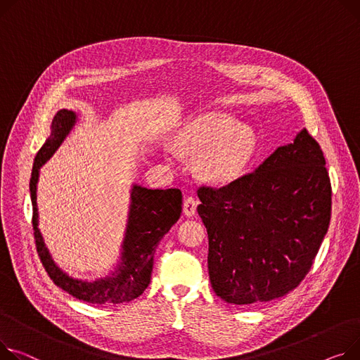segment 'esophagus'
<instances>
[{
    "instance_id": "1",
    "label": "esophagus",
    "mask_w": 360,
    "mask_h": 360,
    "mask_svg": "<svg viewBox=\"0 0 360 360\" xmlns=\"http://www.w3.org/2000/svg\"><path fill=\"white\" fill-rule=\"evenodd\" d=\"M197 200L194 197H186L184 200V205H182V210L185 212V215H188V217H193V215L195 214L197 211Z\"/></svg>"
}]
</instances>
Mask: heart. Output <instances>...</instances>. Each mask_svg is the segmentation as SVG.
Wrapping results in <instances>:
<instances>
[{
  "mask_svg": "<svg viewBox=\"0 0 360 360\" xmlns=\"http://www.w3.org/2000/svg\"><path fill=\"white\" fill-rule=\"evenodd\" d=\"M257 137L245 123L221 111L202 114L188 123L176 137L182 155L197 156L195 169L201 178L227 185L240 178L255 155Z\"/></svg>",
  "mask_w": 360,
  "mask_h": 360,
  "instance_id": "heart-1",
  "label": "heart"
}]
</instances>
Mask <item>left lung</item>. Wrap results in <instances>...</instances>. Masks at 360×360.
<instances>
[{
	"label": "left lung",
	"instance_id": "left-lung-1",
	"mask_svg": "<svg viewBox=\"0 0 360 360\" xmlns=\"http://www.w3.org/2000/svg\"><path fill=\"white\" fill-rule=\"evenodd\" d=\"M215 295L249 305L295 290L313 266L331 217L326 159L305 129L255 172L198 188Z\"/></svg>",
	"mask_w": 360,
	"mask_h": 360
}]
</instances>
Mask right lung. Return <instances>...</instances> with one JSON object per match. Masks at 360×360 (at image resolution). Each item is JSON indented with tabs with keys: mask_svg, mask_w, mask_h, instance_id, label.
<instances>
[{
	"mask_svg": "<svg viewBox=\"0 0 360 360\" xmlns=\"http://www.w3.org/2000/svg\"><path fill=\"white\" fill-rule=\"evenodd\" d=\"M77 122L75 112L60 110L52 122L51 137L46 140L34 158L30 178L33 205V230L36 249L44 271L56 286L69 295L89 304H123L143 294L150 283L153 256L160 238L179 220L182 211V193L178 188L148 189L133 185L129 223L123 242L122 263L111 276L84 282L69 278L52 260L37 227V179L40 166L60 146L63 139Z\"/></svg>",
	"mask_w": 360,
	"mask_h": 360,
	"instance_id": "right-lung-1",
	"label": "right lung"
}]
</instances>
